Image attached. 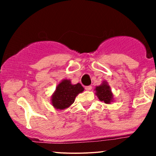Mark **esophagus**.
<instances>
[{"mask_svg":"<svg viewBox=\"0 0 156 156\" xmlns=\"http://www.w3.org/2000/svg\"><path fill=\"white\" fill-rule=\"evenodd\" d=\"M92 86H87V87H85V89L86 90H87V91H90L91 89H92Z\"/></svg>","mask_w":156,"mask_h":156,"instance_id":"esophagus-1","label":"esophagus"}]
</instances>
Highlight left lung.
Returning <instances> with one entry per match:
<instances>
[{"label":"left lung","instance_id":"obj_1","mask_svg":"<svg viewBox=\"0 0 156 156\" xmlns=\"http://www.w3.org/2000/svg\"><path fill=\"white\" fill-rule=\"evenodd\" d=\"M96 94L101 101H103L105 103H110L113 99V94L109 86L106 83H103L102 85L97 87Z\"/></svg>","mask_w":156,"mask_h":156}]
</instances>
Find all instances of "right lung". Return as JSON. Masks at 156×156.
Returning a JSON list of instances; mask_svg holds the SVG:
<instances>
[{"instance_id":"1","label":"right lung","mask_w":156,"mask_h":156,"mask_svg":"<svg viewBox=\"0 0 156 156\" xmlns=\"http://www.w3.org/2000/svg\"><path fill=\"white\" fill-rule=\"evenodd\" d=\"M83 91V87L80 83L73 85L70 80H62L52 96V104L56 109L67 108L74 103L76 97Z\"/></svg>"}]
</instances>
